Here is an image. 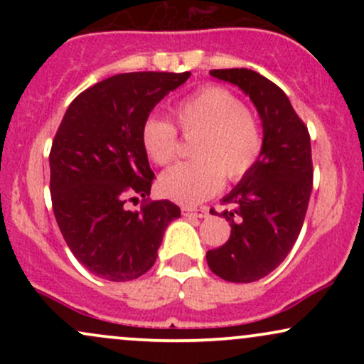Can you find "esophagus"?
<instances>
[{
  "mask_svg": "<svg viewBox=\"0 0 364 364\" xmlns=\"http://www.w3.org/2000/svg\"><path fill=\"white\" fill-rule=\"evenodd\" d=\"M183 215L185 217H196V219H205L208 215L207 208H196V207H183L181 208Z\"/></svg>",
  "mask_w": 364,
  "mask_h": 364,
  "instance_id": "esophagus-1",
  "label": "esophagus"
}]
</instances>
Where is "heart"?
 <instances>
[{
  "label": "heart",
  "mask_w": 364,
  "mask_h": 364,
  "mask_svg": "<svg viewBox=\"0 0 364 364\" xmlns=\"http://www.w3.org/2000/svg\"><path fill=\"white\" fill-rule=\"evenodd\" d=\"M173 116L183 135L191 139L193 161L179 162L159 178V191L183 205H196L223 186L224 178L240 181L257 166L263 152V133L243 99L220 85H207L174 104ZM140 141L154 164L176 157L178 129L171 121L149 116Z\"/></svg>",
  "instance_id": "1"
}]
</instances>
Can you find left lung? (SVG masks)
<instances>
[{
  "instance_id": "left-lung-1",
  "label": "left lung",
  "mask_w": 364,
  "mask_h": 364,
  "mask_svg": "<svg viewBox=\"0 0 364 364\" xmlns=\"http://www.w3.org/2000/svg\"><path fill=\"white\" fill-rule=\"evenodd\" d=\"M250 95L263 128L257 166L223 198L231 236L207 252L210 270L229 282H255L277 269L301 232L313 188L306 124L281 87L248 68L210 70Z\"/></svg>"
}]
</instances>
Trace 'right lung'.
Returning <instances> with one entry per match:
<instances>
[{"label":"right lung","mask_w":364,"mask_h":364,"mask_svg":"<svg viewBox=\"0 0 364 364\" xmlns=\"http://www.w3.org/2000/svg\"><path fill=\"white\" fill-rule=\"evenodd\" d=\"M190 72L119 73L73 99L54 135L53 210L78 262L112 282L139 279L157 258L166 228L181 215L169 200L149 202L154 173L141 123ZM141 196L139 213L126 203Z\"/></svg>","instance_id":"1"}]
</instances>
